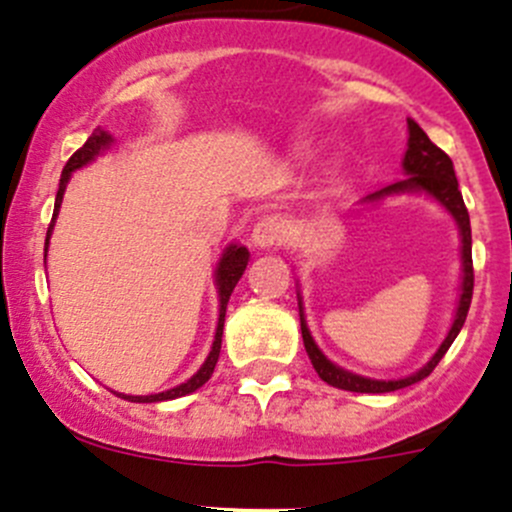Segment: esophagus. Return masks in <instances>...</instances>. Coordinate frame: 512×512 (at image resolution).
<instances>
[{"label": "esophagus", "mask_w": 512, "mask_h": 512, "mask_svg": "<svg viewBox=\"0 0 512 512\" xmlns=\"http://www.w3.org/2000/svg\"><path fill=\"white\" fill-rule=\"evenodd\" d=\"M287 230L289 225L282 215L267 213L257 220L255 227H252V242H255V247H262V250H265V247H272L277 245V242L285 240Z\"/></svg>", "instance_id": "esophagus-1"}]
</instances>
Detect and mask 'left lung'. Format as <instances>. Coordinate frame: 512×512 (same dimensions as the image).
<instances>
[{
  "label": "left lung",
  "instance_id": "1",
  "mask_svg": "<svg viewBox=\"0 0 512 512\" xmlns=\"http://www.w3.org/2000/svg\"><path fill=\"white\" fill-rule=\"evenodd\" d=\"M404 170L409 178L399 180V183L389 185V188L379 190V193L369 195L366 200H379L384 195L394 193H428L433 200L443 205L448 213L456 220L458 232H461V262H463V280H461V299H458L456 317H453L451 329H448V337L443 339V344L438 347V352L431 356L423 369H418L416 374L406 376V379L396 381H381V379H366V376L354 374V371L342 369V366L332 364L327 356L322 354V349L314 344L312 334H309L307 322H304L302 314V302H299V324H302V339L304 349H307L309 359H312L314 371L319 374V379L327 381L329 386H337L344 391H356V394H389V391L404 389V386L416 384V381L426 379L433 369L438 366V361L443 359V354L448 352V347L453 344V339L461 332L463 322L468 317V309H471L473 299V255H471V218H468L466 203H463V195L458 190L456 170H453V160L431 141V138L423 133V128L416 121L409 118V148H406L404 156Z\"/></svg>",
  "mask_w": 512,
  "mask_h": 512
}]
</instances>
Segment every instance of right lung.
Masks as SVG:
<instances>
[{"mask_svg":"<svg viewBox=\"0 0 512 512\" xmlns=\"http://www.w3.org/2000/svg\"><path fill=\"white\" fill-rule=\"evenodd\" d=\"M111 141H113V138L108 136L106 131H101V128H96V131L89 136V141H86L84 146H81L79 151H76L74 156L69 158V163L64 165V170H61L59 190H56L54 218H51L49 230H46L44 252H46V247H49V235H51V230H54L56 213H59V208H61V200H64V190H66V183H69L71 173H74L76 168H81V165L91 163V160H94V158L98 156V153L103 151V148L111 146ZM44 260H46V255H44ZM247 262H250V252H247V247H242V245H230V247H227V250L223 252V257H220L218 270H215V285H218V294H220L218 329H215L213 349H210L208 359H205V364L200 366L198 374H193L188 381H185V384L175 386V389L163 391V394H151V396H126V394H116V396H121V399H126V401H136V404H156V401H170V399H178V396L193 394L195 389H200V386H203L205 381H208L210 376H213V369H215V364H218V356H220V344H223V324H225L227 302H230L232 289H235L237 280H240L242 272H245Z\"/></svg>","mask_w":512,"mask_h":512,"instance_id":"obj_1","label":"right lung"}]
</instances>
